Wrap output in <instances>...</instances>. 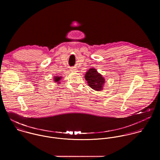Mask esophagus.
<instances>
[{
    "mask_svg": "<svg viewBox=\"0 0 160 160\" xmlns=\"http://www.w3.org/2000/svg\"><path fill=\"white\" fill-rule=\"evenodd\" d=\"M77 68H75V67H72L71 69V71H72V72H77Z\"/></svg>",
    "mask_w": 160,
    "mask_h": 160,
    "instance_id": "obj_1",
    "label": "esophagus"
}]
</instances>
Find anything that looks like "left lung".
<instances>
[{
	"label": "left lung",
	"mask_w": 160,
	"mask_h": 160,
	"mask_svg": "<svg viewBox=\"0 0 160 160\" xmlns=\"http://www.w3.org/2000/svg\"><path fill=\"white\" fill-rule=\"evenodd\" d=\"M85 79L88 84L92 89L97 91H101L103 89L105 83V78L103 76L98 72L95 68L89 69L85 74Z\"/></svg>",
	"instance_id": "left-lung-1"
}]
</instances>
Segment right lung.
I'll return each mask as SVG.
<instances>
[{"label":"right lung","instance_id":"1","mask_svg":"<svg viewBox=\"0 0 160 160\" xmlns=\"http://www.w3.org/2000/svg\"><path fill=\"white\" fill-rule=\"evenodd\" d=\"M62 77L61 76H54V78H53V81H55V82H57L58 84H60V80L62 79Z\"/></svg>","mask_w":160,"mask_h":160}]
</instances>
